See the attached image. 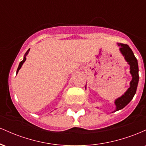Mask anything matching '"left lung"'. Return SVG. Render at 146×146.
Instances as JSON below:
<instances>
[{"label":"left lung","mask_w":146,"mask_h":146,"mask_svg":"<svg viewBox=\"0 0 146 146\" xmlns=\"http://www.w3.org/2000/svg\"><path fill=\"white\" fill-rule=\"evenodd\" d=\"M118 46H119V51L124 57L125 61L130 65V73L132 75V80L130 83V88H128L124 94L115 101L116 109L114 112L122 109L130 103L136 93L139 82L138 62L132 49L129 47L128 44L118 43Z\"/></svg>","instance_id":"obj_1"}]
</instances>
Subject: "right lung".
<instances>
[{
    "instance_id": "right-lung-1",
    "label": "right lung",
    "mask_w": 146,
    "mask_h": 146,
    "mask_svg": "<svg viewBox=\"0 0 146 146\" xmlns=\"http://www.w3.org/2000/svg\"><path fill=\"white\" fill-rule=\"evenodd\" d=\"M29 50H30V48H29V49L27 50V51L26 53H25V56H24V58H23V61H21V62H20V64H19V66H18V67L17 71H16V74H17V73H18V72L19 71V70L21 69V68L22 67V66H23V63H24L25 62V60H26V56H27V54H28V53H29Z\"/></svg>"
}]
</instances>
